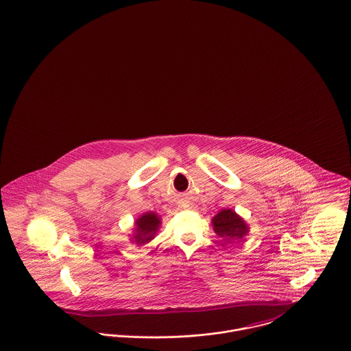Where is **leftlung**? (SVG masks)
<instances>
[{
    "instance_id": "obj_1",
    "label": "left lung",
    "mask_w": 351,
    "mask_h": 351,
    "mask_svg": "<svg viewBox=\"0 0 351 351\" xmlns=\"http://www.w3.org/2000/svg\"><path fill=\"white\" fill-rule=\"evenodd\" d=\"M213 226L214 232L218 234L221 238L225 239H241L243 235L247 233V226L245 221L238 217L233 210L230 209H223L219 211L213 219Z\"/></svg>"
}]
</instances>
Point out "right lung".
<instances>
[{"label":"right lung","mask_w":351,"mask_h":351,"mask_svg":"<svg viewBox=\"0 0 351 351\" xmlns=\"http://www.w3.org/2000/svg\"><path fill=\"white\" fill-rule=\"evenodd\" d=\"M160 223L161 222H160V218L157 217V214H154V213L143 214L140 219H137V222H136V225H137L136 235H134L136 242L138 245L149 242L154 237Z\"/></svg>","instance_id":"obj_1"}]
</instances>
